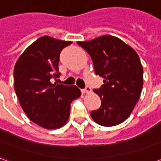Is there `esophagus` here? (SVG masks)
Returning <instances> with one entry per match:
<instances>
[{"label": "esophagus", "mask_w": 161, "mask_h": 161, "mask_svg": "<svg viewBox=\"0 0 161 161\" xmlns=\"http://www.w3.org/2000/svg\"><path fill=\"white\" fill-rule=\"evenodd\" d=\"M83 92H84V93H91V87H89V86H87V87L85 88V89H84V90H83Z\"/></svg>", "instance_id": "1"}]
</instances>
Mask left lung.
Instances as JSON below:
<instances>
[{"label":"left lung","instance_id":"1","mask_svg":"<svg viewBox=\"0 0 161 161\" xmlns=\"http://www.w3.org/2000/svg\"><path fill=\"white\" fill-rule=\"evenodd\" d=\"M77 44L91 57L96 74L103 78L101 88L93 90L101 98V107L91 111V116L105 127L123 122L137 103L143 86V68L138 54L111 35Z\"/></svg>","mask_w":161,"mask_h":161}]
</instances>
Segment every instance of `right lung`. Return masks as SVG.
Wrapping results in <instances>:
<instances>
[{"mask_svg":"<svg viewBox=\"0 0 161 161\" xmlns=\"http://www.w3.org/2000/svg\"><path fill=\"white\" fill-rule=\"evenodd\" d=\"M71 43L40 37L23 52L14 66V86L19 104L31 121L46 129L63 127L70 116L71 102L81 96L75 85L50 81L60 76V53Z\"/></svg>","mask_w":161,"mask_h":161,"instance_id":"right-lung-1","label":"right lung"}]
</instances>
